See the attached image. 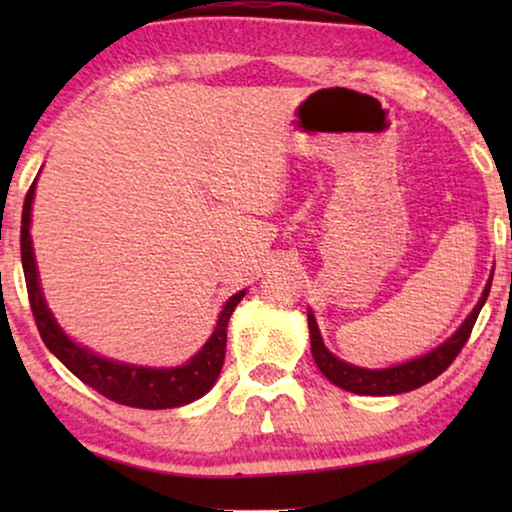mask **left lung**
<instances>
[{"label":"left lung","mask_w":512,"mask_h":512,"mask_svg":"<svg viewBox=\"0 0 512 512\" xmlns=\"http://www.w3.org/2000/svg\"><path fill=\"white\" fill-rule=\"evenodd\" d=\"M489 289H492V277L482 291L478 305L473 307V312L468 314L464 324L457 328V333L452 338H447L443 345L431 349L429 354L417 356V359L405 361L401 366H391L382 370H368L359 366H349V363L340 361L338 356L331 354L321 340L319 326L314 321V314L307 312V326H310V342H312V356L317 368L324 373L328 380H331L335 387L352 391V394L361 396H394V394H405V391H412L422 384L436 380V377L443 373V370L450 368V363L457 359L461 347L466 345L468 335H471L475 319L485 305L489 296Z\"/></svg>","instance_id":"obj_1"}]
</instances>
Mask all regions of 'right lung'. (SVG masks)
Wrapping results in <instances>:
<instances>
[{
    "label": "right lung",
    "instance_id": "add662e5",
    "mask_svg": "<svg viewBox=\"0 0 512 512\" xmlns=\"http://www.w3.org/2000/svg\"><path fill=\"white\" fill-rule=\"evenodd\" d=\"M34 186L37 179L30 186L25 195L23 205V226H20V258H23V272L27 284V296H30V307L37 321V328L41 333V340L46 347L79 377L88 387H93L97 394L107 396L109 401L130 405V408H144V410H165V408H179L195 401V398L205 396L209 389L214 387L216 377L221 373L223 359H226V328L228 319L233 310L240 303L244 291L235 293L223 305L216 321V328L212 338L205 342V347L186 361L179 368H144V366H130V363H121L114 359H104V356L95 354L93 349H86L76 345L72 338L58 326L53 319L51 310H48L44 293L39 286V272L37 261H34L32 251V235H30V219H32V200H34Z\"/></svg>",
    "mask_w": 512,
    "mask_h": 512
}]
</instances>
